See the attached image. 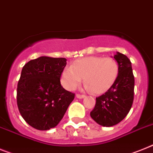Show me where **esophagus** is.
I'll return each instance as SVG.
<instances>
[{
	"label": "esophagus",
	"instance_id": "esophagus-1",
	"mask_svg": "<svg viewBox=\"0 0 153 153\" xmlns=\"http://www.w3.org/2000/svg\"><path fill=\"white\" fill-rule=\"evenodd\" d=\"M85 97H86L85 95H83V94H76V97H77V98H79V99L84 98Z\"/></svg>",
	"mask_w": 153,
	"mask_h": 153
}]
</instances>
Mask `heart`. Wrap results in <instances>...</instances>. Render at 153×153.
Returning <instances> with one entry per match:
<instances>
[{"instance_id": "1", "label": "heart", "mask_w": 153, "mask_h": 153, "mask_svg": "<svg viewBox=\"0 0 153 153\" xmlns=\"http://www.w3.org/2000/svg\"><path fill=\"white\" fill-rule=\"evenodd\" d=\"M118 64L111 57L87 56L74 61L61 75V83L66 89H76L83 79L86 88L95 94L106 92L114 84L118 75Z\"/></svg>"}]
</instances>
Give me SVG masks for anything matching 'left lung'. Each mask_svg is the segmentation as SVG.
<instances>
[{"label": "left lung", "instance_id": "1", "mask_svg": "<svg viewBox=\"0 0 153 153\" xmlns=\"http://www.w3.org/2000/svg\"><path fill=\"white\" fill-rule=\"evenodd\" d=\"M114 58L118 64V75L114 84L96 98L91 117L104 127L118 124L128 114L134 100L135 78L131 62L125 55L117 53Z\"/></svg>", "mask_w": 153, "mask_h": 153}]
</instances>
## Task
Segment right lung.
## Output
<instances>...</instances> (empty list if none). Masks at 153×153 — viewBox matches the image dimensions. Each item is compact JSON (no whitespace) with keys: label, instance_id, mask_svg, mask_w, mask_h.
Segmentation results:
<instances>
[{"label":"right lung","instance_id":"add662e5","mask_svg":"<svg viewBox=\"0 0 153 153\" xmlns=\"http://www.w3.org/2000/svg\"><path fill=\"white\" fill-rule=\"evenodd\" d=\"M66 59L41 56L23 66L17 87V104L25 121L38 130H49L62 120L75 94L60 83Z\"/></svg>","mask_w":153,"mask_h":153}]
</instances>
